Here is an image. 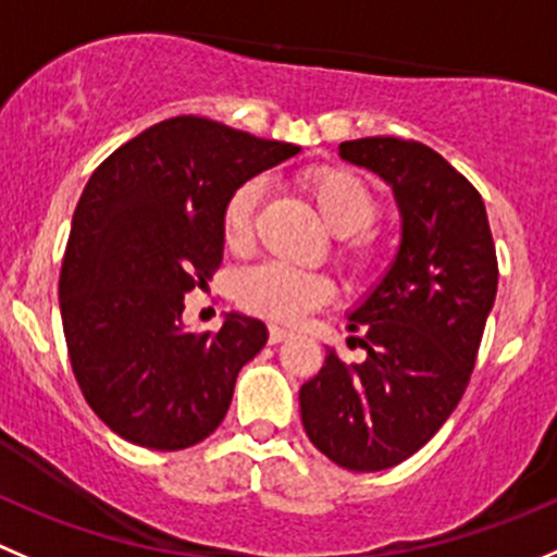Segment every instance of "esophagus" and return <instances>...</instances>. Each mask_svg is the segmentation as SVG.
Wrapping results in <instances>:
<instances>
[{"label": "esophagus", "mask_w": 557, "mask_h": 557, "mask_svg": "<svg viewBox=\"0 0 557 557\" xmlns=\"http://www.w3.org/2000/svg\"><path fill=\"white\" fill-rule=\"evenodd\" d=\"M289 336H293V331H289V327L270 325V331H268V338H270V344H278V342H284V338H289Z\"/></svg>", "instance_id": "esophagus-1"}]
</instances>
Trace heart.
<instances>
[{
    "label": "heart",
    "instance_id": "b5f03b06",
    "mask_svg": "<svg viewBox=\"0 0 557 557\" xmlns=\"http://www.w3.org/2000/svg\"><path fill=\"white\" fill-rule=\"evenodd\" d=\"M304 188L327 230L342 237V262L355 273L367 270L374 262V248L363 230L377 215L374 190L358 174L336 166H320L306 172ZM259 196H262V183L248 180L226 202L221 230H224L226 248L232 251H246L251 246ZM331 293L333 287L325 275L295 270L278 262L248 268L237 278V300L243 309L259 317H270V320H295L304 311L325 304Z\"/></svg>",
    "mask_w": 557,
    "mask_h": 557
}]
</instances>
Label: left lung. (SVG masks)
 <instances>
[{"label": "left lung", "mask_w": 557, "mask_h": 557, "mask_svg": "<svg viewBox=\"0 0 557 557\" xmlns=\"http://www.w3.org/2000/svg\"><path fill=\"white\" fill-rule=\"evenodd\" d=\"M338 158L388 185L399 246L347 311V344L367 349L363 361L325 347L300 388V421L331 462L374 473L412 457L457 410L495 306L497 259L481 194L426 145L369 136L342 141Z\"/></svg>", "instance_id": "8db88e82"}]
</instances>
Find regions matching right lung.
<instances>
[{"mask_svg":"<svg viewBox=\"0 0 557 557\" xmlns=\"http://www.w3.org/2000/svg\"><path fill=\"white\" fill-rule=\"evenodd\" d=\"M298 152L205 116H172L89 177L62 262V327L84 399L123 441L180 451L224 421L268 327L230 311L219 333L196 336L183 322L185 293L221 264L230 196Z\"/></svg>","mask_w":557,"mask_h":557,"instance_id":"add662e5","label":"right lung"}]
</instances>
